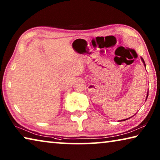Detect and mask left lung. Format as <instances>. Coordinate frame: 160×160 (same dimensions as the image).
I'll return each instance as SVG.
<instances>
[{"label": "left lung", "instance_id": "8db88e82", "mask_svg": "<svg viewBox=\"0 0 160 160\" xmlns=\"http://www.w3.org/2000/svg\"><path fill=\"white\" fill-rule=\"evenodd\" d=\"M141 60H142V61L143 62V63H144V65H145V61H144V60H143V58H141ZM148 95H147V98H148ZM128 118H127V119H128ZM127 119H124V120H122V121H125V120H127Z\"/></svg>", "mask_w": 160, "mask_h": 160}]
</instances>
